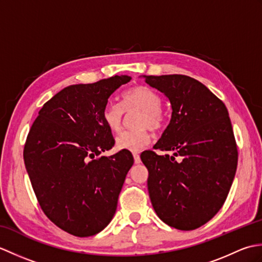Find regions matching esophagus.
I'll list each match as a JSON object with an SVG mask.
<instances>
[{
    "instance_id": "esophagus-1",
    "label": "esophagus",
    "mask_w": 262,
    "mask_h": 262,
    "mask_svg": "<svg viewBox=\"0 0 262 262\" xmlns=\"http://www.w3.org/2000/svg\"><path fill=\"white\" fill-rule=\"evenodd\" d=\"M133 157H134V161H135V163H136V164H138V163H141L140 152H133Z\"/></svg>"
}]
</instances>
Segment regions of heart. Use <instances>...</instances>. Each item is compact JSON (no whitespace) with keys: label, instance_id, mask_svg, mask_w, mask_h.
Wrapping results in <instances>:
<instances>
[{"label":"heart","instance_id":"heart-1","mask_svg":"<svg viewBox=\"0 0 262 262\" xmlns=\"http://www.w3.org/2000/svg\"><path fill=\"white\" fill-rule=\"evenodd\" d=\"M124 103L108 102L102 110V121L113 133L121 129L125 111L138 109L132 129L122 132L116 138V146L119 149L140 151L148 145L152 140V130H160L164 125V115L161 110V98L159 94L147 86H135L122 94Z\"/></svg>","mask_w":262,"mask_h":262}]
</instances>
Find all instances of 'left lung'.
I'll return each mask as SVG.
<instances>
[{
  "mask_svg": "<svg viewBox=\"0 0 262 262\" xmlns=\"http://www.w3.org/2000/svg\"><path fill=\"white\" fill-rule=\"evenodd\" d=\"M171 103L170 124L153 148L141 154L155 213L165 224L190 231L225 203L234 179L237 148L225 104L203 83L181 74L144 75Z\"/></svg>",
  "mask_w": 262,
  "mask_h": 262,
  "instance_id": "1",
  "label": "left lung"
}]
</instances>
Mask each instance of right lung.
I'll list each match as a JSON object with an SVG mask.
<instances>
[{
    "instance_id": "obj_1",
    "label": "right lung",
    "mask_w": 262,
    "mask_h": 262,
    "mask_svg": "<svg viewBox=\"0 0 262 262\" xmlns=\"http://www.w3.org/2000/svg\"><path fill=\"white\" fill-rule=\"evenodd\" d=\"M130 79L115 75L64 88L42 105L27 136L24 159L38 203L72 235L97 234L116 213L134 158L128 149L100 155L115 145L101 114L111 94Z\"/></svg>"
}]
</instances>
